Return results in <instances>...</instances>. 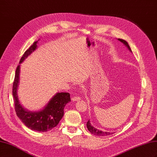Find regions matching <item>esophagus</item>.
Returning a JSON list of instances; mask_svg holds the SVG:
<instances>
[{
    "instance_id": "1",
    "label": "esophagus",
    "mask_w": 157,
    "mask_h": 157,
    "mask_svg": "<svg viewBox=\"0 0 157 157\" xmlns=\"http://www.w3.org/2000/svg\"><path fill=\"white\" fill-rule=\"evenodd\" d=\"M80 99V96H73L72 97V101H78Z\"/></svg>"
}]
</instances>
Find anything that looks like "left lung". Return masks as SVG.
Instances as JSON below:
<instances>
[{
  "mask_svg": "<svg viewBox=\"0 0 157 157\" xmlns=\"http://www.w3.org/2000/svg\"><path fill=\"white\" fill-rule=\"evenodd\" d=\"M118 40H119L120 41H121V42H122V43H124V44H125V45L127 46V48H128V49H129V50L132 52L130 47L129 46V45H128V42H127L126 40H123V39H118ZM86 126H87V128H88V130H89V132H90V133H91V134H94V135H95V136H108V135L113 134V133H111V132H102V131H101V130H98L96 129V128H94L91 125V124H90V122L89 120H88V121L87 123H86Z\"/></svg>",
  "mask_w": 157,
  "mask_h": 157,
  "instance_id": "left-lung-1",
  "label": "left lung"
}]
</instances>
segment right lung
Here are the masks:
<instances>
[{
  "label": "right lung",
  "instance_id": "right-lung-1",
  "mask_svg": "<svg viewBox=\"0 0 157 157\" xmlns=\"http://www.w3.org/2000/svg\"><path fill=\"white\" fill-rule=\"evenodd\" d=\"M37 41L35 42L22 56L20 63L36 48ZM20 65L16 70L15 78L13 82L12 95L14 100V108L17 116L20 118L24 124L33 130L39 132H48L58 124L62 118L63 109L66 104L71 101L70 94L61 92L56 94L49 101L44 109L38 112L27 111L20 104L17 96V89L20 78Z\"/></svg>",
  "mask_w": 157,
  "mask_h": 157
}]
</instances>
